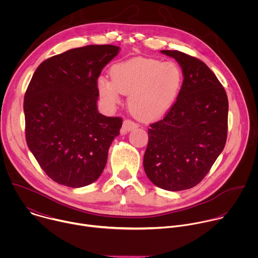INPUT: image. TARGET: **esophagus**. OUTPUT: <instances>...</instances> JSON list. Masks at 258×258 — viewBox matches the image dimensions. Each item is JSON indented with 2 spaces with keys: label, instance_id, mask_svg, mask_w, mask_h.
<instances>
[{
  "label": "esophagus",
  "instance_id": "esophagus-1",
  "mask_svg": "<svg viewBox=\"0 0 258 258\" xmlns=\"http://www.w3.org/2000/svg\"><path fill=\"white\" fill-rule=\"evenodd\" d=\"M138 126V124L130 119H124L123 123H122V127H121V134H126L128 132H131L132 130L136 128Z\"/></svg>",
  "mask_w": 258,
  "mask_h": 258
}]
</instances>
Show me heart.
<instances>
[{"mask_svg": "<svg viewBox=\"0 0 258 258\" xmlns=\"http://www.w3.org/2000/svg\"><path fill=\"white\" fill-rule=\"evenodd\" d=\"M110 75L100 76L97 88L103 102L114 106L128 95L131 111L140 119L153 120L167 112L182 83V72L172 62L134 58L114 64Z\"/></svg>", "mask_w": 258, "mask_h": 258, "instance_id": "b5f03b06", "label": "heart"}]
</instances>
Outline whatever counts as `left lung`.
<instances>
[{"instance_id": "left-lung-1", "label": "left lung", "mask_w": 258, "mask_h": 258, "mask_svg": "<svg viewBox=\"0 0 258 258\" xmlns=\"http://www.w3.org/2000/svg\"><path fill=\"white\" fill-rule=\"evenodd\" d=\"M161 53L177 61L183 82L166 115L150 124L143 163L155 186L181 191L198 185L224 150L229 102L204 62L176 50Z\"/></svg>"}]
</instances>
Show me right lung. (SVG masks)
<instances>
[{
  "instance_id": "1",
  "label": "right lung",
  "mask_w": 258,
  "mask_h": 258,
  "mask_svg": "<svg viewBox=\"0 0 258 258\" xmlns=\"http://www.w3.org/2000/svg\"><path fill=\"white\" fill-rule=\"evenodd\" d=\"M90 45L53 56L36 68L24 96L25 139L42 169L60 185L81 188L102 173L121 117L98 112L97 81L117 54Z\"/></svg>"
}]
</instances>
